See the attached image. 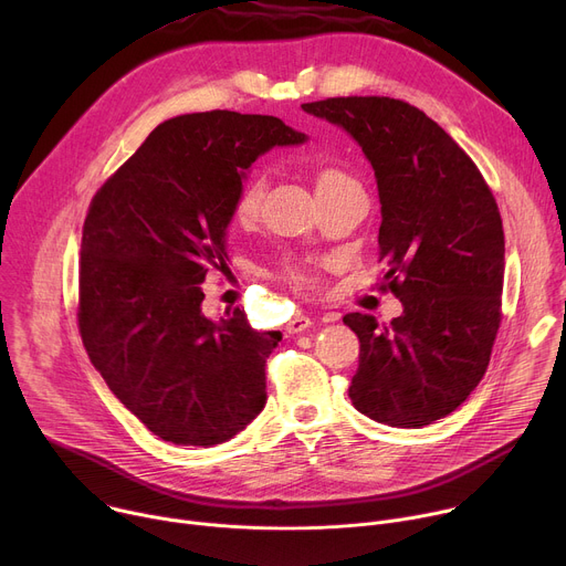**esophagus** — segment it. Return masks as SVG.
<instances>
[{
	"label": "esophagus",
	"mask_w": 566,
	"mask_h": 566,
	"mask_svg": "<svg viewBox=\"0 0 566 566\" xmlns=\"http://www.w3.org/2000/svg\"><path fill=\"white\" fill-rule=\"evenodd\" d=\"M311 325H313V319H311L308 315H295V317H291V319H289L286 332H289V334H300V332L308 329Z\"/></svg>",
	"instance_id": "obj_1"
}]
</instances>
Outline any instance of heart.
<instances>
[{
	"instance_id": "heart-1",
	"label": "heart",
	"mask_w": 566,
	"mask_h": 566,
	"mask_svg": "<svg viewBox=\"0 0 566 566\" xmlns=\"http://www.w3.org/2000/svg\"><path fill=\"white\" fill-rule=\"evenodd\" d=\"M352 177L336 168V166H319L315 170V190L322 192L327 188H334L343 181H349ZM266 190H269V181L264 175H253L244 186H241L239 195H237V201H234V219L239 223H249L258 217L260 208H262V201L266 197ZM322 269H325V264L317 262V260H289L284 266H282V277L300 289V291H313L319 286V277H322Z\"/></svg>"
}]
</instances>
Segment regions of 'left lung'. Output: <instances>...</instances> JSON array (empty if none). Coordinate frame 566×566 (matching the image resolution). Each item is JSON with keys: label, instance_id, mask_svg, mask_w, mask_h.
Returning <instances> with one entry per match:
<instances>
[{"label": "left lung", "instance_id": "8db88e82", "mask_svg": "<svg viewBox=\"0 0 566 566\" xmlns=\"http://www.w3.org/2000/svg\"><path fill=\"white\" fill-rule=\"evenodd\" d=\"M302 109L345 127L371 160L380 291L402 302L389 325L343 317L360 340L349 398L378 423L430 426L479 385L502 325L504 226L493 190L452 136L406 101L343 96Z\"/></svg>", "mask_w": 566, "mask_h": 566}]
</instances>
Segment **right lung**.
I'll use <instances>...</instances> for the list:
<instances>
[{
	"mask_svg": "<svg viewBox=\"0 0 566 566\" xmlns=\"http://www.w3.org/2000/svg\"><path fill=\"white\" fill-rule=\"evenodd\" d=\"M306 136L275 116L212 109L160 123L94 195L80 251L77 329L123 406L158 439L217 446L266 402L280 332L239 306L201 313V282L226 269L241 170Z\"/></svg>",
	"mask_w": 566,
	"mask_h": 566,
	"instance_id": "right-lung-1",
	"label": "right lung"
}]
</instances>
